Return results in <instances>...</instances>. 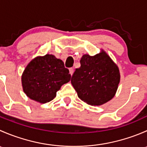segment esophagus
Segmentation results:
<instances>
[{
    "mask_svg": "<svg viewBox=\"0 0 147 147\" xmlns=\"http://www.w3.org/2000/svg\"><path fill=\"white\" fill-rule=\"evenodd\" d=\"M69 73H70L71 75H72V74H73L74 72V69L72 67H70L69 69Z\"/></svg>",
    "mask_w": 147,
    "mask_h": 147,
    "instance_id": "obj_1",
    "label": "esophagus"
}]
</instances>
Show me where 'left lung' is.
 <instances>
[{
	"instance_id": "left-lung-1",
	"label": "left lung",
	"mask_w": 147,
	"mask_h": 147,
	"mask_svg": "<svg viewBox=\"0 0 147 147\" xmlns=\"http://www.w3.org/2000/svg\"><path fill=\"white\" fill-rule=\"evenodd\" d=\"M71 83L78 97L90 105H101L115 96L120 80L117 66L102 52L94 56L84 55Z\"/></svg>"
}]
</instances>
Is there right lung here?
Returning <instances> with one entry per match:
<instances>
[{
	"label": "right lung",
	"mask_w": 147,
	"mask_h": 147,
	"mask_svg": "<svg viewBox=\"0 0 147 147\" xmlns=\"http://www.w3.org/2000/svg\"><path fill=\"white\" fill-rule=\"evenodd\" d=\"M69 69L53 55L37 57L29 63L22 75L23 91L31 100L46 103L56 97L61 86L70 80Z\"/></svg>",
	"instance_id": "1"
}]
</instances>
